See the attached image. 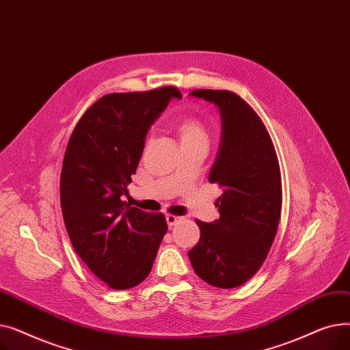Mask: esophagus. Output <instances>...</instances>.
<instances>
[{
  "mask_svg": "<svg viewBox=\"0 0 350 350\" xmlns=\"http://www.w3.org/2000/svg\"><path fill=\"white\" fill-rule=\"evenodd\" d=\"M181 219V217H178V215H173V214H167L165 215V221H167V224L170 226V227H173V226H176L178 221Z\"/></svg>",
  "mask_w": 350,
  "mask_h": 350,
  "instance_id": "obj_1",
  "label": "esophagus"
}]
</instances>
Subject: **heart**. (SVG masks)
<instances>
[{"mask_svg":"<svg viewBox=\"0 0 350 350\" xmlns=\"http://www.w3.org/2000/svg\"><path fill=\"white\" fill-rule=\"evenodd\" d=\"M180 135L183 140H193V139H207V133L204 127L197 119H186L180 124Z\"/></svg>","mask_w":350,"mask_h":350,"instance_id":"obj_1","label":"heart"}]
</instances>
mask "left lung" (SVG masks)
<instances>
[{"label":"left lung","mask_w":350,"mask_h":350,"mask_svg":"<svg viewBox=\"0 0 350 350\" xmlns=\"http://www.w3.org/2000/svg\"><path fill=\"white\" fill-rule=\"evenodd\" d=\"M191 96L214 103L221 116V143L208 181L223 194L219 218L196 219L200 241L189 251L194 272L230 289L245 284L264 264L280 224L282 183L277 153L262 120L230 90L197 89Z\"/></svg>","instance_id":"1"}]
</instances>
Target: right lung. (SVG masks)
<instances>
[{"label":"right lung","instance_id":"right-lung-1","mask_svg":"<svg viewBox=\"0 0 350 350\" xmlns=\"http://www.w3.org/2000/svg\"><path fill=\"white\" fill-rule=\"evenodd\" d=\"M181 94L174 86L109 94L75 126L61 173V207L81 260L112 289H129L150 273L167 232L161 213L131 207L123 196L153 122Z\"/></svg>","mask_w":350,"mask_h":350}]
</instances>
